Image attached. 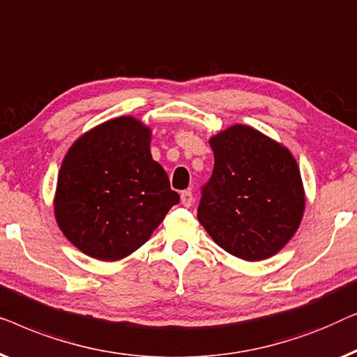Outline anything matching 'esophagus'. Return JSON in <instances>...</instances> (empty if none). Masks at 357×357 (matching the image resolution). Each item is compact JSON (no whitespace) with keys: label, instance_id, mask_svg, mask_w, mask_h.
I'll return each mask as SVG.
<instances>
[{"label":"esophagus","instance_id":"esophagus-1","mask_svg":"<svg viewBox=\"0 0 357 357\" xmlns=\"http://www.w3.org/2000/svg\"><path fill=\"white\" fill-rule=\"evenodd\" d=\"M181 204H183L184 207H190V205L194 204V195L190 190H183V192H181Z\"/></svg>","mask_w":357,"mask_h":357}]
</instances>
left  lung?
Returning a JSON list of instances; mask_svg holds the SVG:
<instances>
[{"label":"left lung","instance_id":"left-lung-1","mask_svg":"<svg viewBox=\"0 0 357 357\" xmlns=\"http://www.w3.org/2000/svg\"><path fill=\"white\" fill-rule=\"evenodd\" d=\"M215 165L197 218L220 248L257 262L293 238L305 197L291 152L257 129L234 124L210 139Z\"/></svg>","mask_w":357,"mask_h":357}]
</instances>
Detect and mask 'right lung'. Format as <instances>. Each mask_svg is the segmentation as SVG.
<instances>
[{
	"label": "right lung",
	"mask_w": 357,
	"mask_h": 357,
	"mask_svg": "<svg viewBox=\"0 0 357 357\" xmlns=\"http://www.w3.org/2000/svg\"><path fill=\"white\" fill-rule=\"evenodd\" d=\"M150 139V128L121 116L90 129L68 150L54 217L63 234L90 257H128L179 202L167 172L152 158Z\"/></svg>",
	"instance_id": "1"
}]
</instances>
